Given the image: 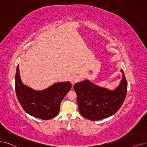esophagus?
Returning <instances> with one entry per match:
<instances>
[{"label": "esophagus", "mask_w": 147, "mask_h": 147, "mask_svg": "<svg viewBox=\"0 0 147 147\" xmlns=\"http://www.w3.org/2000/svg\"><path fill=\"white\" fill-rule=\"evenodd\" d=\"M79 80V76L78 75H72L71 77V79H70V81H71V82L72 83V84H75L76 82L78 81Z\"/></svg>", "instance_id": "obj_1"}]
</instances>
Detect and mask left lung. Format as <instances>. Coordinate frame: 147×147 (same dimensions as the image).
<instances>
[{
	"label": "left lung",
	"instance_id": "obj_1",
	"mask_svg": "<svg viewBox=\"0 0 147 147\" xmlns=\"http://www.w3.org/2000/svg\"><path fill=\"white\" fill-rule=\"evenodd\" d=\"M120 71L122 78L113 90L100 87L88 80L74 85L79 111L82 116L97 121L113 115L121 107L126 98L127 83L123 71Z\"/></svg>",
	"mask_w": 147,
	"mask_h": 147
}]
</instances>
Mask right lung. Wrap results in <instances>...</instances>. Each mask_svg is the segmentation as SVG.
<instances>
[{
  "label": "right lung",
  "mask_w": 147,
  "mask_h": 147,
  "mask_svg": "<svg viewBox=\"0 0 147 147\" xmlns=\"http://www.w3.org/2000/svg\"><path fill=\"white\" fill-rule=\"evenodd\" d=\"M15 84L17 98L25 111L43 120L50 119L59 113L60 102L72 87L71 83L66 81L55 83L42 90H34L22 83L19 65L16 67Z\"/></svg>",
  "instance_id": "1"
}]
</instances>
